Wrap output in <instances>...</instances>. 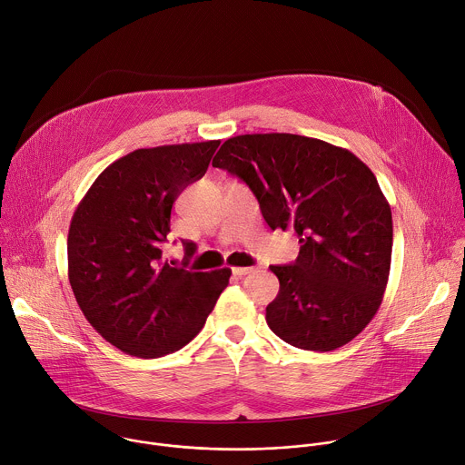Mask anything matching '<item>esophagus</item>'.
Returning a JSON list of instances; mask_svg holds the SVG:
<instances>
[{
  "instance_id": "1",
  "label": "esophagus",
  "mask_w": 465,
  "mask_h": 465,
  "mask_svg": "<svg viewBox=\"0 0 465 465\" xmlns=\"http://www.w3.org/2000/svg\"><path fill=\"white\" fill-rule=\"evenodd\" d=\"M250 272H252V269H248V267H235V269H232V274L237 276V278H242V276H246Z\"/></svg>"
}]
</instances>
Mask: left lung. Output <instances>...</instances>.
<instances>
[{
    "label": "left lung",
    "mask_w": 465,
    "mask_h": 465,
    "mask_svg": "<svg viewBox=\"0 0 465 465\" xmlns=\"http://www.w3.org/2000/svg\"><path fill=\"white\" fill-rule=\"evenodd\" d=\"M213 167L241 178L272 230L292 228L300 253L272 264L280 292L267 323L287 344L331 351L371 322L391 261V212L375 174L353 153L298 134H244Z\"/></svg>",
    "instance_id": "8db88e82"
}]
</instances>
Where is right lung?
Wrapping results in <instances>:
<instances>
[{
	"mask_svg": "<svg viewBox=\"0 0 465 465\" xmlns=\"http://www.w3.org/2000/svg\"><path fill=\"white\" fill-rule=\"evenodd\" d=\"M219 140L138 149L108 165L77 206L68 276L81 311L117 350L156 359L178 351L206 323L230 269L193 272L163 261L176 196L203 178ZM185 257L194 253L183 242Z\"/></svg>",
	"mask_w": 465,
	"mask_h": 465,
	"instance_id": "add662e5",
	"label": "right lung"
}]
</instances>
